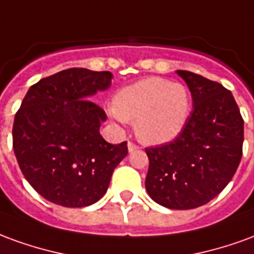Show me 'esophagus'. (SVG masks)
<instances>
[{"label": "esophagus", "mask_w": 254, "mask_h": 254, "mask_svg": "<svg viewBox=\"0 0 254 254\" xmlns=\"http://www.w3.org/2000/svg\"><path fill=\"white\" fill-rule=\"evenodd\" d=\"M138 147L134 143H132V141H127V149H129V152H132V151H134V149H137Z\"/></svg>", "instance_id": "1"}]
</instances>
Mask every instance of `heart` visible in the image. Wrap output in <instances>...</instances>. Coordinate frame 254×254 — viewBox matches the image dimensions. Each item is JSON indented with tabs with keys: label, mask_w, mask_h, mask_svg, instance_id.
<instances>
[{
	"label": "heart",
	"mask_w": 254,
	"mask_h": 254,
	"mask_svg": "<svg viewBox=\"0 0 254 254\" xmlns=\"http://www.w3.org/2000/svg\"><path fill=\"white\" fill-rule=\"evenodd\" d=\"M191 98L185 85L166 78L148 77L122 88L110 116L117 122L134 121L143 143H169L182 132L190 116Z\"/></svg>",
	"instance_id": "obj_1"
}]
</instances>
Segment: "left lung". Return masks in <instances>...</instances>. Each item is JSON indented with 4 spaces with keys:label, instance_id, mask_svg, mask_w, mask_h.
Returning a JSON list of instances; mask_svg holds the SVG:
<instances>
[{
    "label": "left lung",
    "instance_id": "8db88e82",
    "mask_svg": "<svg viewBox=\"0 0 254 254\" xmlns=\"http://www.w3.org/2000/svg\"><path fill=\"white\" fill-rule=\"evenodd\" d=\"M190 89L193 110L171 143L147 148L145 189L170 209H191L227 187L242 158L244 120L233 94L196 73L177 70Z\"/></svg>",
    "mask_w": 254,
    "mask_h": 254
}]
</instances>
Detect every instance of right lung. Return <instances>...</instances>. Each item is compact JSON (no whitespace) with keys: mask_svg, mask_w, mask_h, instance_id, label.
Masks as SVG:
<instances>
[{"mask_svg":"<svg viewBox=\"0 0 254 254\" xmlns=\"http://www.w3.org/2000/svg\"><path fill=\"white\" fill-rule=\"evenodd\" d=\"M110 72L72 67L34 84L13 124V151L25 180L57 205L88 207L107 191L127 155V141L100 136L105 111L91 96L111 85Z\"/></svg>","mask_w":254,"mask_h":254,"instance_id":"right-lung-1","label":"right lung"}]
</instances>
